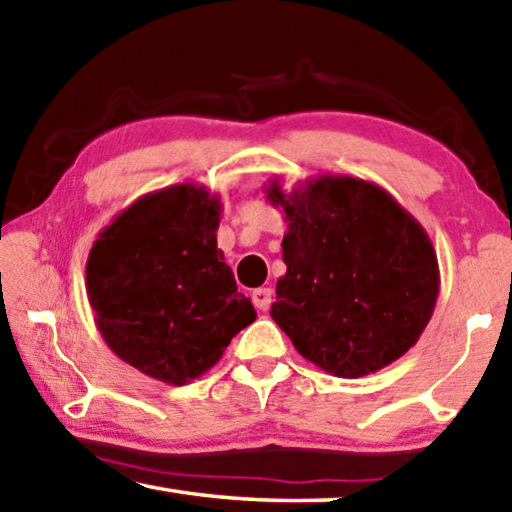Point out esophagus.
Instances as JSON below:
<instances>
[{"instance_id": "1", "label": "esophagus", "mask_w": 512, "mask_h": 512, "mask_svg": "<svg viewBox=\"0 0 512 512\" xmlns=\"http://www.w3.org/2000/svg\"><path fill=\"white\" fill-rule=\"evenodd\" d=\"M253 302H255V307L259 311H266L268 307H271V302H273V291L266 289V287L255 289L253 291Z\"/></svg>"}]
</instances>
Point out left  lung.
Here are the masks:
<instances>
[{
    "label": "left lung",
    "mask_w": 512,
    "mask_h": 512,
    "mask_svg": "<svg viewBox=\"0 0 512 512\" xmlns=\"http://www.w3.org/2000/svg\"><path fill=\"white\" fill-rule=\"evenodd\" d=\"M266 198L282 207L287 273L271 316L293 348L329 375L357 379L409 352L440 291L427 232L370 180L320 173L287 194L277 178Z\"/></svg>",
    "instance_id": "left-lung-1"
}]
</instances>
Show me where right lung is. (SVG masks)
<instances>
[{"label":"right lung","instance_id":"obj_1","mask_svg":"<svg viewBox=\"0 0 512 512\" xmlns=\"http://www.w3.org/2000/svg\"><path fill=\"white\" fill-rule=\"evenodd\" d=\"M221 198L194 183L144 194L92 244L85 287L94 323L121 361L185 386L257 318L216 248Z\"/></svg>","mask_w":512,"mask_h":512}]
</instances>
